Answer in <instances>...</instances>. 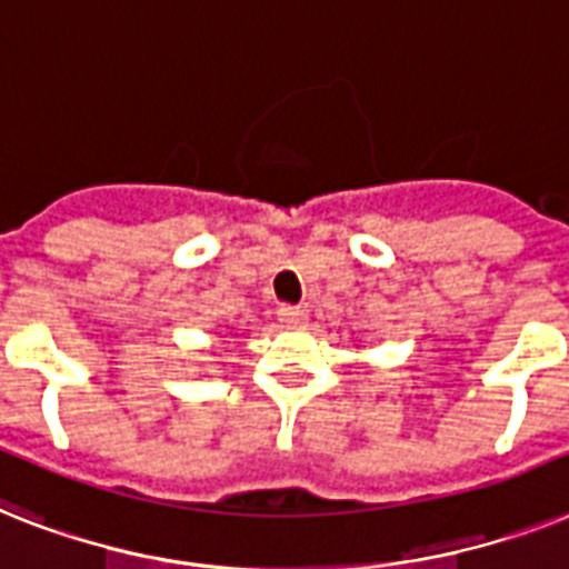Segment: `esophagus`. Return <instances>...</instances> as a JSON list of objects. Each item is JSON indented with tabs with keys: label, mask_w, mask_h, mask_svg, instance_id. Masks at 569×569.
I'll use <instances>...</instances> for the list:
<instances>
[{
	"label": "esophagus",
	"mask_w": 569,
	"mask_h": 569,
	"mask_svg": "<svg viewBox=\"0 0 569 569\" xmlns=\"http://www.w3.org/2000/svg\"><path fill=\"white\" fill-rule=\"evenodd\" d=\"M277 318H280V325L283 327H303L307 325V309L300 307H280V312H277Z\"/></svg>",
	"instance_id": "34e87169"
}]
</instances>
